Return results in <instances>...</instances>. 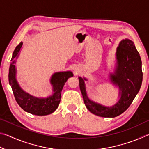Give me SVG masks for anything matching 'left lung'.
Returning <instances> with one entry per match:
<instances>
[{"mask_svg":"<svg viewBox=\"0 0 149 149\" xmlns=\"http://www.w3.org/2000/svg\"><path fill=\"white\" fill-rule=\"evenodd\" d=\"M110 81L119 89L118 99L111 107H107L91 100L87 96L85 81L79 77V87L84 102L92 114L104 118H114L122 114L132 104L140 90L143 81L142 62L139 53L132 40L120 42L116 52L114 72L110 73Z\"/></svg>","mask_w":149,"mask_h":149,"instance_id":"obj_1","label":"left lung"}]
</instances>
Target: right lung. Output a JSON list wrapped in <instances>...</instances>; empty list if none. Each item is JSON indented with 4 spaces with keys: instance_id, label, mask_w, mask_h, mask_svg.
<instances>
[{
    "instance_id": "right-lung-1",
    "label": "right lung",
    "mask_w": 149,
    "mask_h": 149,
    "mask_svg": "<svg viewBox=\"0 0 149 149\" xmlns=\"http://www.w3.org/2000/svg\"><path fill=\"white\" fill-rule=\"evenodd\" d=\"M22 46L23 42H21L16 47L9 68V84L13 91L15 99L19 107L30 114L36 116H46L52 114L58 107L62 90L68 78L74 75L73 73L71 71H66L55 72L52 74L50 79L52 93L49 97H36L30 95L22 89L16 78V59L19 56Z\"/></svg>"
}]
</instances>
